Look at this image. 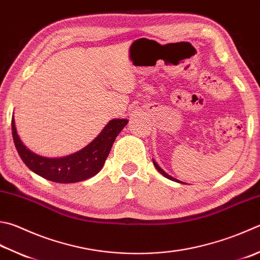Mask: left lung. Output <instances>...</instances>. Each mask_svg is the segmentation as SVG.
<instances>
[{"instance_id": "left-lung-1", "label": "left lung", "mask_w": 260, "mask_h": 260, "mask_svg": "<svg viewBox=\"0 0 260 260\" xmlns=\"http://www.w3.org/2000/svg\"><path fill=\"white\" fill-rule=\"evenodd\" d=\"M153 163H154V165H155V168H156V170L158 171V172L161 174V175H164L165 178H168L169 180H172V181H175V182H178V183H184V182H182V181H180V180H178V179H175V178H173V176H171V175H169L168 173L165 172V171L163 170V169H160V166L156 163V161L153 159Z\"/></svg>"}]
</instances>
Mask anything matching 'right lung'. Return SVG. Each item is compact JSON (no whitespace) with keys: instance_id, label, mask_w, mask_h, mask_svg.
Masks as SVG:
<instances>
[{"instance_id":"right-lung-1","label":"right lung","mask_w":260,"mask_h":260,"mask_svg":"<svg viewBox=\"0 0 260 260\" xmlns=\"http://www.w3.org/2000/svg\"><path fill=\"white\" fill-rule=\"evenodd\" d=\"M128 122L126 119L111 120L101 134L85 148L60 158L44 157L27 148L18 136L14 116H12L11 124L13 141L18 154L29 170L53 182L75 183L89 179L100 172L104 166L115 138Z\"/></svg>"}]
</instances>
